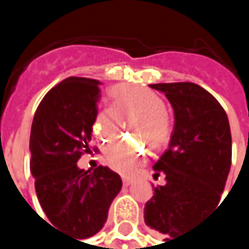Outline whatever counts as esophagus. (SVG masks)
Returning <instances> with one entry per match:
<instances>
[{
    "mask_svg": "<svg viewBox=\"0 0 249 249\" xmlns=\"http://www.w3.org/2000/svg\"><path fill=\"white\" fill-rule=\"evenodd\" d=\"M132 183V178L131 177H123V184L124 186H129Z\"/></svg>",
    "mask_w": 249,
    "mask_h": 249,
    "instance_id": "esophagus-1",
    "label": "esophagus"
}]
</instances>
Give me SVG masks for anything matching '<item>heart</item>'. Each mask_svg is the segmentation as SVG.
I'll return each instance as SVG.
<instances>
[{"mask_svg":"<svg viewBox=\"0 0 249 249\" xmlns=\"http://www.w3.org/2000/svg\"><path fill=\"white\" fill-rule=\"evenodd\" d=\"M112 107L102 108L92 120V134L102 142L112 141L123 125V120L135 118L134 132L141 135L153 148L163 147L172 135V121L166 112L164 99L154 90L135 86L117 85L111 90ZM145 156L141 142L117 141L105 147V163L120 174H132Z\"/></svg>","mask_w":249,"mask_h":249,"instance_id":"obj_1","label":"heart"}]
</instances>
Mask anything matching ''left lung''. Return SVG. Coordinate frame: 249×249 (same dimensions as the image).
I'll return each mask as SVG.
<instances>
[{
    "mask_svg": "<svg viewBox=\"0 0 249 249\" xmlns=\"http://www.w3.org/2000/svg\"><path fill=\"white\" fill-rule=\"evenodd\" d=\"M174 109L170 147L154 164L166 184L154 187L145 203V225L166 241L187 233L221 200L232 161V138L225 109L202 86L192 82L156 83Z\"/></svg>",
    "mask_w": 249,
    "mask_h": 249,
    "instance_id": "left-lung-1",
    "label": "left lung"
}]
</instances>
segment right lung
Listing matches in <instances>:
<instances>
[{"mask_svg": "<svg viewBox=\"0 0 249 249\" xmlns=\"http://www.w3.org/2000/svg\"><path fill=\"white\" fill-rule=\"evenodd\" d=\"M99 98L95 79L62 80L37 107L30 134V170L41 209L53 228L77 239L102 229L123 187L121 177L107 166L88 172L76 166L90 151V125Z\"/></svg>", "mask_w": 249, "mask_h": 249, "instance_id": "add662e5", "label": "right lung"}]
</instances>
